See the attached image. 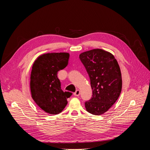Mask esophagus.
<instances>
[{
	"instance_id": "obj_1",
	"label": "esophagus",
	"mask_w": 150,
	"mask_h": 150,
	"mask_svg": "<svg viewBox=\"0 0 150 150\" xmlns=\"http://www.w3.org/2000/svg\"><path fill=\"white\" fill-rule=\"evenodd\" d=\"M80 94V91L77 89V90L75 91V92H74V95L75 96H79Z\"/></svg>"
}]
</instances>
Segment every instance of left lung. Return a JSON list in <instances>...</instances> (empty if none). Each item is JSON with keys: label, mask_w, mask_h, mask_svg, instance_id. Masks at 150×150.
I'll use <instances>...</instances> for the list:
<instances>
[{"label": "left lung", "mask_w": 150, "mask_h": 150, "mask_svg": "<svg viewBox=\"0 0 150 150\" xmlns=\"http://www.w3.org/2000/svg\"><path fill=\"white\" fill-rule=\"evenodd\" d=\"M80 59L89 76L92 97L85 102L93 115L107 112L119 98L122 88L120 69L114 55L97 49L81 53Z\"/></svg>", "instance_id": "1"}]
</instances>
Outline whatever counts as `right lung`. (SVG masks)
Masks as SVG:
<instances>
[{"instance_id":"add662e5","label":"right lung","mask_w":150,"mask_h":150,"mask_svg":"<svg viewBox=\"0 0 150 150\" xmlns=\"http://www.w3.org/2000/svg\"><path fill=\"white\" fill-rule=\"evenodd\" d=\"M69 53H47L35 61L30 75L31 96L36 105L50 114L61 112L67 104V98L72 96L63 92L57 77L59 70L68 64Z\"/></svg>"}]
</instances>
